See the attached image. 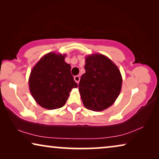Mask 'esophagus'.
<instances>
[{"instance_id":"34e87169","label":"esophagus","mask_w":159,"mask_h":159,"mask_svg":"<svg viewBox=\"0 0 159 159\" xmlns=\"http://www.w3.org/2000/svg\"><path fill=\"white\" fill-rule=\"evenodd\" d=\"M74 79H75V82H77V84L79 83V82H80V76H78V75H77V76H75V77H74Z\"/></svg>"}]
</instances>
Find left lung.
I'll use <instances>...</instances> for the list:
<instances>
[{"label": "left lung", "instance_id": "1", "mask_svg": "<svg viewBox=\"0 0 159 159\" xmlns=\"http://www.w3.org/2000/svg\"><path fill=\"white\" fill-rule=\"evenodd\" d=\"M85 73L79 83L84 106L94 111L105 110L114 103L120 93L122 79L117 66L102 54L85 59Z\"/></svg>", "mask_w": 159, "mask_h": 159}]
</instances>
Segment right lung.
Masks as SVG:
<instances>
[{"mask_svg": "<svg viewBox=\"0 0 159 159\" xmlns=\"http://www.w3.org/2000/svg\"><path fill=\"white\" fill-rule=\"evenodd\" d=\"M65 55L49 53L43 56L30 73L31 94L40 106L56 109L64 106L71 89L77 88Z\"/></svg>", "mask_w": 159, "mask_h": 159, "instance_id": "obj_1", "label": "right lung"}]
</instances>
